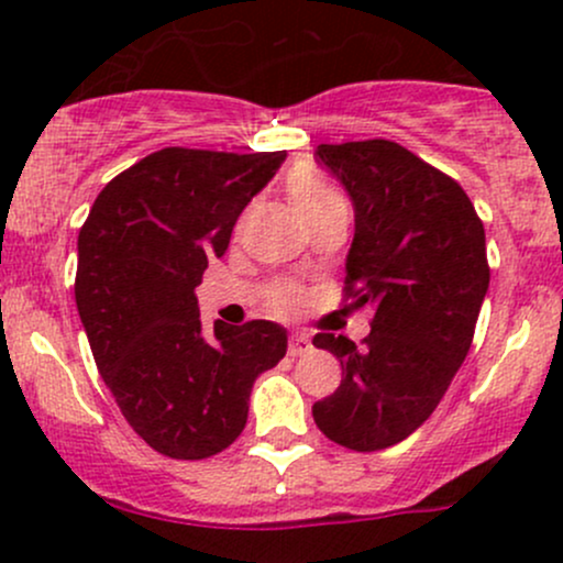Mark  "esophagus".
<instances>
[{"instance_id": "34e87169", "label": "esophagus", "mask_w": 563, "mask_h": 563, "mask_svg": "<svg viewBox=\"0 0 563 563\" xmlns=\"http://www.w3.org/2000/svg\"><path fill=\"white\" fill-rule=\"evenodd\" d=\"M309 349H312V344H309L307 335H290L288 339V357H301V354H307Z\"/></svg>"}]
</instances>
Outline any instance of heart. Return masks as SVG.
<instances>
[{"mask_svg": "<svg viewBox=\"0 0 563 563\" xmlns=\"http://www.w3.org/2000/svg\"><path fill=\"white\" fill-rule=\"evenodd\" d=\"M286 190L294 209L299 211L303 222H314V219L325 214V211L335 209V206L344 203V198L339 196V190L328 183L322 174L309 164H296L286 177ZM296 296L290 290H275L273 294V307L275 309H290L294 307Z\"/></svg>", "mask_w": 563, "mask_h": 563, "instance_id": "heart-1", "label": "heart"}]
</instances>
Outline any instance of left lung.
Here are the masks:
<instances>
[{"instance_id":"left-lung-1","label":"left lung","mask_w":563,"mask_h":563,"mask_svg":"<svg viewBox=\"0 0 563 563\" xmlns=\"http://www.w3.org/2000/svg\"><path fill=\"white\" fill-rule=\"evenodd\" d=\"M314 156L354 203L344 290L373 320L363 346L312 339L341 363V386L312 416L341 448L386 450L437 410L466 360L489 288L484 224L455 179L397 142L318 145Z\"/></svg>"}]
</instances>
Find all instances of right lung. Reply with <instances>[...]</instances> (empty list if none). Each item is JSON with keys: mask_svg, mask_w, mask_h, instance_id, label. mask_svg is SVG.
I'll return each mask as SVG.
<instances>
[{"mask_svg": "<svg viewBox=\"0 0 563 563\" xmlns=\"http://www.w3.org/2000/svg\"><path fill=\"white\" fill-rule=\"evenodd\" d=\"M286 151L164 147L102 187L79 230L76 307L97 371L126 423L161 455L203 461L230 448L251 386L286 357L269 320L200 325L196 288Z\"/></svg>", "mask_w": 563, "mask_h": 563, "instance_id": "1", "label": "right lung"}]
</instances>
